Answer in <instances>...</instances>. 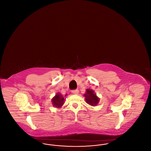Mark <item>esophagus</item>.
Wrapping results in <instances>:
<instances>
[{
  "instance_id": "esophagus-1",
  "label": "esophagus",
  "mask_w": 151,
  "mask_h": 151,
  "mask_svg": "<svg viewBox=\"0 0 151 151\" xmlns=\"http://www.w3.org/2000/svg\"><path fill=\"white\" fill-rule=\"evenodd\" d=\"M79 92L78 89H75V90H73L72 91V93L73 94H78Z\"/></svg>"
}]
</instances>
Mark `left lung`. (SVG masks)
Segmentation results:
<instances>
[{"instance_id": "8db88e82", "label": "left lung", "mask_w": 151, "mask_h": 151, "mask_svg": "<svg viewBox=\"0 0 151 151\" xmlns=\"http://www.w3.org/2000/svg\"><path fill=\"white\" fill-rule=\"evenodd\" d=\"M86 102L91 106H96L99 102V99L96 94L94 93L93 91L91 89H86V93L84 94Z\"/></svg>"}]
</instances>
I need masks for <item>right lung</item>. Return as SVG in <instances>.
Segmentation results:
<instances>
[{"label": "right lung", "mask_w": 151, "mask_h": 151, "mask_svg": "<svg viewBox=\"0 0 151 151\" xmlns=\"http://www.w3.org/2000/svg\"><path fill=\"white\" fill-rule=\"evenodd\" d=\"M64 97L60 94L58 93L52 99V104L54 107L60 108L64 104Z\"/></svg>", "instance_id": "1"}]
</instances>
